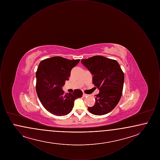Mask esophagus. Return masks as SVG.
Listing matches in <instances>:
<instances>
[{"mask_svg": "<svg viewBox=\"0 0 160 160\" xmlns=\"http://www.w3.org/2000/svg\"><path fill=\"white\" fill-rule=\"evenodd\" d=\"M83 96L84 97H87V96H88V95H87V94H86V93H83Z\"/></svg>", "mask_w": 160, "mask_h": 160, "instance_id": "34e87169", "label": "esophagus"}]
</instances>
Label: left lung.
I'll list each match as a JSON object with an SVG mask.
<instances>
[{
	"mask_svg": "<svg viewBox=\"0 0 160 160\" xmlns=\"http://www.w3.org/2000/svg\"><path fill=\"white\" fill-rule=\"evenodd\" d=\"M82 63L93 76V84L99 89L96 95L95 104L88 107L95 115H104L117 106L122 96L124 74L116 60L102 56H94L82 59Z\"/></svg>",
	"mask_w": 160,
	"mask_h": 160,
	"instance_id": "8db88e82",
	"label": "left lung"
}]
</instances>
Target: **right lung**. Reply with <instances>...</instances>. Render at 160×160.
<instances>
[{
    "label": "right lung",
    "instance_id": "obj_1",
    "mask_svg": "<svg viewBox=\"0 0 160 160\" xmlns=\"http://www.w3.org/2000/svg\"><path fill=\"white\" fill-rule=\"evenodd\" d=\"M80 59L69 60L55 56L41 61L37 72L36 91L42 105L50 113L65 116L72 110L75 99L81 98L83 92L75 89L65 93L62 87L68 80L71 71Z\"/></svg>",
    "mask_w": 160,
    "mask_h": 160
}]
</instances>
